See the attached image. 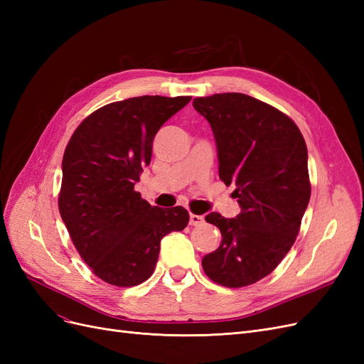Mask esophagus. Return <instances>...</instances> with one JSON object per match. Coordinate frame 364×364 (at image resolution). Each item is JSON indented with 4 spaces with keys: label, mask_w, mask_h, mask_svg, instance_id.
Here are the masks:
<instances>
[{
    "label": "esophagus",
    "mask_w": 364,
    "mask_h": 364,
    "mask_svg": "<svg viewBox=\"0 0 364 364\" xmlns=\"http://www.w3.org/2000/svg\"><path fill=\"white\" fill-rule=\"evenodd\" d=\"M205 222L203 215H197V214H190V225L191 226H199Z\"/></svg>",
    "instance_id": "1"
}]
</instances>
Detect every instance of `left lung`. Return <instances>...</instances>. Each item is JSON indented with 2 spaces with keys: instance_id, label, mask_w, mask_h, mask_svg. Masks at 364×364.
<instances>
[{
  "instance_id": "obj_1",
  "label": "left lung",
  "mask_w": 364,
  "mask_h": 364,
  "mask_svg": "<svg viewBox=\"0 0 364 364\" xmlns=\"http://www.w3.org/2000/svg\"><path fill=\"white\" fill-rule=\"evenodd\" d=\"M193 106L211 124L218 176L235 183L241 208L235 218L205 217L223 238L202 267L223 287H246L277 269L299 234L311 196L305 139L290 117L246 94L199 97Z\"/></svg>"
}]
</instances>
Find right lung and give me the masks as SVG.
<instances>
[{
    "label": "right lung",
    "mask_w": 364,
    "mask_h": 364,
    "mask_svg": "<svg viewBox=\"0 0 364 364\" xmlns=\"http://www.w3.org/2000/svg\"><path fill=\"white\" fill-rule=\"evenodd\" d=\"M190 100L142 95L109 103L82 121L65 149L59 213L77 252L107 284L149 279L161 240L188 225L185 208L151 206L135 182L161 126Z\"/></svg>",
    "instance_id": "1"
}]
</instances>
